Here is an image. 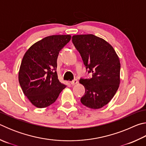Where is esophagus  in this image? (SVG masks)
<instances>
[{
	"instance_id": "1",
	"label": "esophagus",
	"mask_w": 146,
	"mask_h": 146,
	"mask_svg": "<svg viewBox=\"0 0 146 146\" xmlns=\"http://www.w3.org/2000/svg\"><path fill=\"white\" fill-rule=\"evenodd\" d=\"M70 83H71V85H75V84H76L78 83V80H76V79H74V80H73L72 81H71V82H70Z\"/></svg>"
}]
</instances>
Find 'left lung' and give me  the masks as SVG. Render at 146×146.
Here are the masks:
<instances>
[{"label":"left lung","mask_w":146,"mask_h":146,"mask_svg":"<svg viewBox=\"0 0 146 146\" xmlns=\"http://www.w3.org/2000/svg\"><path fill=\"white\" fill-rule=\"evenodd\" d=\"M72 42L86 72L92 73L91 78L80 79L86 89L80 102L89 108L100 109L110 102L119 87V58L110 44L94 35H74Z\"/></svg>","instance_id":"left-lung-1"}]
</instances>
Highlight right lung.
<instances>
[{"instance_id":"add662e5","label":"right lung","mask_w":146,"mask_h":146,"mask_svg":"<svg viewBox=\"0 0 146 146\" xmlns=\"http://www.w3.org/2000/svg\"><path fill=\"white\" fill-rule=\"evenodd\" d=\"M71 37L70 35L47 36L31 46L24 56L19 84L24 95L36 108L52 104L66 87L58 79L57 58Z\"/></svg>"}]
</instances>
